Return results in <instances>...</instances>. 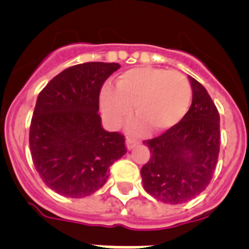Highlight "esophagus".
<instances>
[{
    "label": "esophagus",
    "mask_w": 249,
    "mask_h": 249,
    "mask_svg": "<svg viewBox=\"0 0 249 249\" xmlns=\"http://www.w3.org/2000/svg\"><path fill=\"white\" fill-rule=\"evenodd\" d=\"M136 144H138V141L136 140H134V139H131V138H126V149L127 150H131Z\"/></svg>",
    "instance_id": "esophagus-1"
}]
</instances>
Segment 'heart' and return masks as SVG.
Masks as SVG:
<instances>
[{"label": "heart", "mask_w": 249, "mask_h": 249, "mask_svg": "<svg viewBox=\"0 0 249 249\" xmlns=\"http://www.w3.org/2000/svg\"><path fill=\"white\" fill-rule=\"evenodd\" d=\"M192 88L182 73L140 67L124 71L116 78L115 89L107 86L100 94V104L111 126H120L135 113L155 133L178 124L190 107ZM140 119L133 129H142Z\"/></svg>", "instance_id": "b5f03b06"}]
</instances>
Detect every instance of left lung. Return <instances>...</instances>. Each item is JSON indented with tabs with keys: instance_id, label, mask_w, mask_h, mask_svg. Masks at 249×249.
Listing matches in <instances>:
<instances>
[{
	"instance_id": "1",
	"label": "left lung",
	"mask_w": 249,
	"mask_h": 249,
	"mask_svg": "<svg viewBox=\"0 0 249 249\" xmlns=\"http://www.w3.org/2000/svg\"><path fill=\"white\" fill-rule=\"evenodd\" d=\"M192 104L181 122L162 135L144 141L150 160L141 167L145 191L178 205L201 194L212 180L219 152V114L207 90L189 77Z\"/></svg>"
}]
</instances>
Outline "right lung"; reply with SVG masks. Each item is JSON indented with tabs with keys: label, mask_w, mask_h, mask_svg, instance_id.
Returning a JSON list of instances; mask_svg holds the SVG:
<instances>
[{
	"label": "right lung",
	"mask_w": 249,
	"mask_h": 249,
	"mask_svg": "<svg viewBox=\"0 0 249 249\" xmlns=\"http://www.w3.org/2000/svg\"><path fill=\"white\" fill-rule=\"evenodd\" d=\"M119 63L69 67L39 93L30 127L33 163L49 189L80 198L103 187L109 167L125 152V139L102 126L99 93Z\"/></svg>",
	"instance_id": "add662e5"
}]
</instances>
